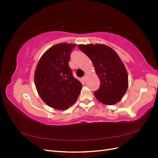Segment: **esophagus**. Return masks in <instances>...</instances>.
I'll return each instance as SVG.
<instances>
[{"mask_svg":"<svg viewBox=\"0 0 158 158\" xmlns=\"http://www.w3.org/2000/svg\"><path fill=\"white\" fill-rule=\"evenodd\" d=\"M86 76H84V77H82V81L83 82H86Z\"/></svg>","mask_w":158,"mask_h":158,"instance_id":"1","label":"esophagus"}]
</instances>
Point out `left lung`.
I'll return each instance as SVG.
<instances>
[{
	"label": "left lung",
	"instance_id": "left-lung-1",
	"mask_svg": "<svg viewBox=\"0 0 158 158\" xmlns=\"http://www.w3.org/2000/svg\"><path fill=\"white\" fill-rule=\"evenodd\" d=\"M78 48L92 60L100 80V86L94 92L96 99L104 104L120 101L127 90L128 74L121 59L106 45H79Z\"/></svg>",
	"mask_w": 158,
	"mask_h": 158
}]
</instances>
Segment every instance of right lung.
Returning <instances> with one entry per match:
<instances>
[{"mask_svg": "<svg viewBox=\"0 0 158 158\" xmlns=\"http://www.w3.org/2000/svg\"><path fill=\"white\" fill-rule=\"evenodd\" d=\"M76 44H59L41 56L35 72V84L40 96L51 107L68 109L78 99L82 84L69 67L70 53Z\"/></svg>", "mask_w": 158, "mask_h": 158, "instance_id": "1", "label": "right lung"}]
</instances>
